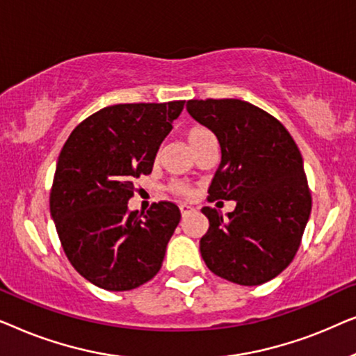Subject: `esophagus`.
I'll return each mask as SVG.
<instances>
[{
    "instance_id": "34e87169",
    "label": "esophagus",
    "mask_w": 356,
    "mask_h": 356,
    "mask_svg": "<svg viewBox=\"0 0 356 356\" xmlns=\"http://www.w3.org/2000/svg\"><path fill=\"white\" fill-rule=\"evenodd\" d=\"M193 211L194 209L191 206H188V204H181V206H179V212H181L183 217L188 216V213H191Z\"/></svg>"
}]
</instances>
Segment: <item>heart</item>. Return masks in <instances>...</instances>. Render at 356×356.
<instances>
[{
	"label": "heart",
	"mask_w": 356,
	"mask_h": 356,
	"mask_svg": "<svg viewBox=\"0 0 356 356\" xmlns=\"http://www.w3.org/2000/svg\"><path fill=\"white\" fill-rule=\"evenodd\" d=\"M211 131H207L206 128H201V126H196V128H191L188 131V143L191 145V149L196 147L199 143H202L204 139L211 138ZM168 191L177 194V196H189L191 189L188 188V184H184L181 181H172L168 184Z\"/></svg>",
	"instance_id": "heart-1"
}]
</instances>
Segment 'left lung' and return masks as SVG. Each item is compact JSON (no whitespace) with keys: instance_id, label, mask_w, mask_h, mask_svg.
Listing matches in <instances>:
<instances>
[{"instance_id":"left-lung-1","label":"left lung","mask_w":356,"mask_h":356,"mask_svg":"<svg viewBox=\"0 0 356 356\" xmlns=\"http://www.w3.org/2000/svg\"><path fill=\"white\" fill-rule=\"evenodd\" d=\"M188 113L217 136L222 162L209 201H236L227 218L202 207L209 230L201 256L213 274L261 285L286 269L311 213L303 159L279 120L238 99L189 100Z\"/></svg>"}]
</instances>
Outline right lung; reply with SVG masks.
<instances>
[{
	"instance_id": "1",
	"label": "right lung",
	"mask_w": 356,
	"mask_h": 356,
	"mask_svg": "<svg viewBox=\"0 0 356 356\" xmlns=\"http://www.w3.org/2000/svg\"><path fill=\"white\" fill-rule=\"evenodd\" d=\"M183 106L184 100L106 106L77 124L63 145L50 212L72 267L100 289H138L162 267L179 209L160 201L139 213L128 201L134 179L152 172Z\"/></svg>"
}]
</instances>
